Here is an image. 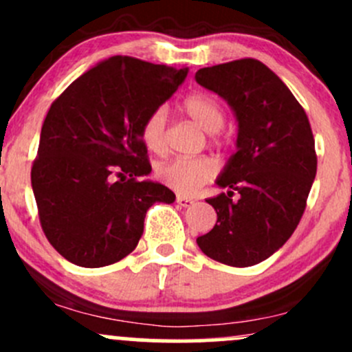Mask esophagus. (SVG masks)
<instances>
[{
	"label": "esophagus",
	"mask_w": 352,
	"mask_h": 352,
	"mask_svg": "<svg viewBox=\"0 0 352 352\" xmlns=\"http://www.w3.org/2000/svg\"><path fill=\"white\" fill-rule=\"evenodd\" d=\"M194 199L190 197H184V195H177V204H179L180 207H188L194 204Z\"/></svg>",
	"instance_id": "34e87169"
}]
</instances>
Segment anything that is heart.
<instances>
[{
  "label": "heart",
  "instance_id": "heart-1",
  "mask_svg": "<svg viewBox=\"0 0 352 352\" xmlns=\"http://www.w3.org/2000/svg\"><path fill=\"white\" fill-rule=\"evenodd\" d=\"M182 109L210 136L212 145H226L228 136L223 133L226 121L224 106L207 92H194L182 101ZM142 142L151 153H164L168 146L166 138V113L157 108L143 120L140 128ZM217 165L209 157H177L157 166V177L162 184L177 194L190 195L216 177Z\"/></svg>",
  "mask_w": 352,
  "mask_h": 352
}]
</instances>
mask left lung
Instances as JSON below:
<instances>
[{
  "instance_id": "8db88e82",
  "label": "left lung",
  "mask_w": 352,
  "mask_h": 352,
  "mask_svg": "<svg viewBox=\"0 0 352 352\" xmlns=\"http://www.w3.org/2000/svg\"><path fill=\"white\" fill-rule=\"evenodd\" d=\"M195 80L224 98L239 123L238 151L217 179L229 190L207 199L217 223L197 244L219 263L253 266L300 223L317 172L312 128L290 89L256 58L204 67Z\"/></svg>"
}]
</instances>
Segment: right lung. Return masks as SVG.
<instances>
[{
  "label": "right lung",
  "instance_id": "add662e5",
  "mask_svg": "<svg viewBox=\"0 0 352 352\" xmlns=\"http://www.w3.org/2000/svg\"><path fill=\"white\" fill-rule=\"evenodd\" d=\"M187 72L116 55L52 102L32 187L47 239L70 263L101 268L123 260L142 238L146 210L175 201L168 187L140 180L151 172L140 128Z\"/></svg>",
  "mask_w": 352,
  "mask_h": 352
}]
</instances>
